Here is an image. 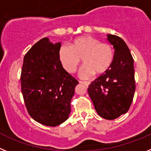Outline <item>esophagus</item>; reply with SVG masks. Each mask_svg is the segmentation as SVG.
<instances>
[{
    "label": "esophagus",
    "instance_id": "1",
    "mask_svg": "<svg viewBox=\"0 0 151 151\" xmlns=\"http://www.w3.org/2000/svg\"><path fill=\"white\" fill-rule=\"evenodd\" d=\"M79 83H80L84 84V85H86V86L90 85V82H89V81H79Z\"/></svg>",
    "mask_w": 151,
    "mask_h": 151
}]
</instances>
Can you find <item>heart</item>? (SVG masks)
I'll list each match as a JSON object with an SVG mask.
<instances>
[{"label": "heart", "mask_w": 151, "mask_h": 151, "mask_svg": "<svg viewBox=\"0 0 151 151\" xmlns=\"http://www.w3.org/2000/svg\"><path fill=\"white\" fill-rule=\"evenodd\" d=\"M59 57L63 68L70 74L75 72L82 58L84 65L79 74L82 78L88 79L96 73L104 74L111 68L114 60V50L110 43L84 35L74 38L70 47L62 46Z\"/></svg>", "instance_id": "heart-1"}]
</instances>
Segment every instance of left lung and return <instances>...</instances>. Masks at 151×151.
Instances as JSON below:
<instances>
[{
    "instance_id": "1",
    "label": "left lung",
    "mask_w": 151,
    "mask_h": 151,
    "mask_svg": "<svg viewBox=\"0 0 151 151\" xmlns=\"http://www.w3.org/2000/svg\"><path fill=\"white\" fill-rule=\"evenodd\" d=\"M114 48L111 68L94 81L88 88L98 114L114 119L126 114L132 102L135 90L134 62L129 50L119 37L108 35Z\"/></svg>"
}]
</instances>
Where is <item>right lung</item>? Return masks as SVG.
<instances>
[{"mask_svg":"<svg viewBox=\"0 0 151 151\" xmlns=\"http://www.w3.org/2000/svg\"><path fill=\"white\" fill-rule=\"evenodd\" d=\"M61 43L44 37L30 49L23 60L20 80L23 99L35 121L56 126L68 118L70 100L78 81L62 67Z\"/></svg>","mask_w":151,"mask_h":151,"instance_id":"1","label":"right lung"}]
</instances>
